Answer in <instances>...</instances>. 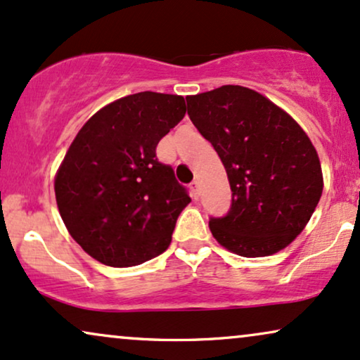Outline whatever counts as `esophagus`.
Listing matches in <instances>:
<instances>
[{"label": "esophagus", "instance_id": "obj_1", "mask_svg": "<svg viewBox=\"0 0 360 360\" xmlns=\"http://www.w3.org/2000/svg\"><path fill=\"white\" fill-rule=\"evenodd\" d=\"M190 190H192V197L198 198V195H200V184H198V180H193L190 184Z\"/></svg>", "mask_w": 360, "mask_h": 360}]
</instances>
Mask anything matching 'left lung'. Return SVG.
Wrapping results in <instances>:
<instances>
[{
  "label": "left lung",
  "mask_w": 360,
  "mask_h": 360,
  "mask_svg": "<svg viewBox=\"0 0 360 360\" xmlns=\"http://www.w3.org/2000/svg\"><path fill=\"white\" fill-rule=\"evenodd\" d=\"M187 112L219 153L232 190L229 214L208 221L217 242L242 257L285 248L307 225L323 188L305 131L264 95L238 85L187 96Z\"/></svg>",
  "instance_id": "1"
}]
</instances>
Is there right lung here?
<instances>
[{
	"mask_svg": "<svg viewBox=\"0 0 360 360\" xmlns=\"http://www.w3.org/2000/svg\"><path fill=\"white\" fill-rule=\"evenodd\" d=\"M185 112L184 96L135 93L103 106L75 136L55 195L70 235L93 259L131 267L170 245L190 197L155 150Z\"/></svg>",
	"mask_w": 360,
	"mask_h": 360,
	"instance_id": "1",
	"label": "right lung"
}]
</instances>
